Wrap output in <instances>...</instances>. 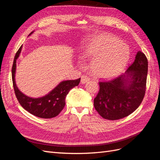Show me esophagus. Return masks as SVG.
<instances>
[{"mask_svg": "<svg viewBox=\"0 0 160 160\" xmlns=\"http://www.w3.org/2000/svg\"><path fill=\"white\" fill-rule=\"evenodd\" d=\"M89 77L87 75H82L81 78V83L85 84L87 82L89 81Z\"/></svg>", "mask_w": 160, "mask_h": 160, "instance_id": "34e87169", "label": "esophagus"}]
</instances>
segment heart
<instances>
[{
	"instance_id": "b5f03b06",
	"label": "heart",
	"mask_w": 160,
	"mask_h": 160,
	"mask_svg": "<svg viewBox=\"0 0 160 160\" xmlns=\"http://www.w3.org/2000/svg\"><path fill=\"white\" fill-rule=\"evenodd\" d=\"M128 47L118 38L99 35L82 47L81 58L91 62L93 75L99 79H111L117 76L127 65L129 59Z\"/></svg>"
}]
</instances>
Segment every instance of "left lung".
<instances>
[{"label": "left lung", "mask_w": 160, "mask_h": 160, "mask_svg": "<svg viewBox=\"0 0 160 160\" xmlns=\"http://www.w3.org/2000/svg\"><path fill=\"white\" fill-rule=\"evenodd\" d=\"M148 69L147 57L139 51L123 75L99 82L94 107L101 117L108 120L119 119L138 108L146 93Z\"/></svg>", "instance_id": "left-lung-1"}]
</instances>
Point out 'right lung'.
Here are the masks:
<instances>
[{"label": "right lung", "instance_id": "add662e5", "mask_svg": "<svg viewBox=\"0 0 160 160\" xmlns=\"http://www.w3.org/2000/svg\"><path fill=\"white\" fill-rule=\"evenodd\" d=\"M33 32H31V35ZM22 46L17 52L12 67L13 88L17 98L22 107L28 112L43 119L55 118L60 113L65 105V98L69 91L79 85L81 79L61 81L47 95L39 98H32L23 94L17 88L15 82L16 62L21 52Z\"/></svg>", "mask_w": 160, "mask_h": 160}]
</instances>
